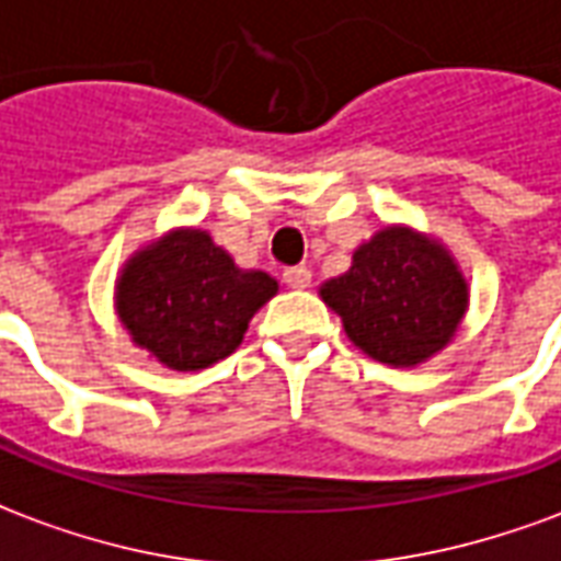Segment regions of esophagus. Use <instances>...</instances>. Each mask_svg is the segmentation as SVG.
I'll use <instances>...</instances> for the list:
<instances>
[{
    "mask_svg": "<svg viewBox=\"0 0 561 561\" xmlns=\"http://www.w3.org/2000/svg\"><path fill=\"white\" fill-rule=\"evenodd\" d=\"M313 275H310L308 265H296V268H286L284 272V284L293 286V289H308Z\"/></svg>",
    "mask_w": 561,
    "mask_h": 561,
    "instance_id": "34e87169",
    "label": "esophagus"
}]
</instances>
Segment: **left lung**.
I'll return each instance as SVG.
<instances>
[{
  "label": "left lung",
  "mask_w": 561,
  "mask_h": 561,
  "mask_svg": "<svg viewBox=\"0 0 561 561\" xmlns=\"http://www.w3.org/2000/svg\"><path fill=\"white\" fill-rule=\"evenodd\" d=\"M320 298L374 362L419 367L457 337L469 284L436 236L388 224L355 248L350 272L320 286Z\"/></svg>",
  "instance_id": "obj_1"
}]
</instances>
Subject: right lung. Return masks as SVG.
Here are the masks:
<instances>
[{
  "label": "right lung",
  "mask_w": 561,
  "mask_h": 561,
  "mask_svg": "<svg viewBox=\"0 0 561 561\" xmlns=\"http://www.w3.org/2000/svg\"><path fill=\"white\" fill-rule=\"evenodd\" d=\"M277 296V280L239 268L199 227H175L122 263L113 308L158 365L187 374L239 350L253 313Z\"/></svg>",
  "instance_id": "add662e5"
}]
</instances>
